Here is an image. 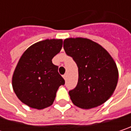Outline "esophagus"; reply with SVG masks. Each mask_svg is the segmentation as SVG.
Instances as JSON below:
<instances>
[{
    "label": "esophagus",
    "mask_w": 131,
    "mask_h": 131,
    "mask_svg": "<svg viewBox=\"0 0 131 131\" xmlns=\"http://www.w3.org/2000/svg\"><path fill=\"white\" fill-rule=\"evenodd\" d=\"M62 77H63V78H64V79L66 80V74H64V75H63Z\"/></svg>",
    "instance_id": "34e87169"
}]
</instances>
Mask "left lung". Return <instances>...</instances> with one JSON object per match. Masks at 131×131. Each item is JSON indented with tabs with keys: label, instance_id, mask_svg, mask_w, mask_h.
<instances>
[{
	"label": "left lung",
	"instance_id": "obj_1",
	"mask_svg": "<svg viewBox=\"0 0 131 131\" xmlns=\"http://www.w3.org/2000/svg\"><path fill=\"white\" fill-rule=\"evenodd\" d=\"M63 48L78 67L77 86L69 92L73 104L91 109L106 102L118 79L116 64L110 54L97 42L81 37L66 39Z\"/></svg>",
	"mask_w": 131,
	"mask_h": 131
}]
</instances>
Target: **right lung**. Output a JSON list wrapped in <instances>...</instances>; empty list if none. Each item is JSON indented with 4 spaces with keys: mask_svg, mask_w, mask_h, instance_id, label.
<instances>
[{
    "mask_svg": "<svg viewBox=\"0 0 131 131\" xmlns=\"http://www.w3.org/2000/svg\"><path fill=\"white\" fill-rule=\"evenodd\" d=\"M62 39H45L36 42L24 52L12 79L18 99L28 107L42 110L53 103L56 93L65 80L52 59L60 53Z\"/></svg>",
    "mask_w": 131,
    "mask_h": 131,
    "instance_id": "obj_1",
    "label": "right lung"
}]
</instances>
